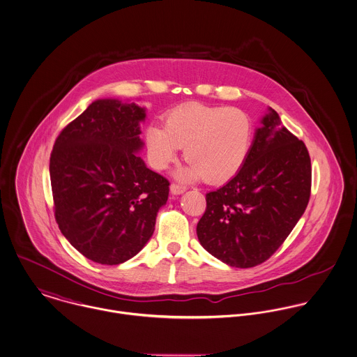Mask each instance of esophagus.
<instances>
[{"label":"esophagus","mask_w":357,"mask_h":357,"mask_svg":"<svg viewBox=\"0 0 357 357\" xmlns=\"http://www.w3.org/2000/svg\"><path fill=\"white\" fill-rule=\"evenodd\" d=\"M171 193L172 195H182V193H185L186 192V186H183V185H179V183H172L171 185Z\"/></svg>","instance_id":"34e87169"}]
</instances>
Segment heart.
<instances>
[{"instance_id": "obj_1", "label": "heart", "mask_w": 357, "mask_h": 357, "mask_svg": "<svg viewBox=\"0 0 357 357\" xmlns=\"http://www.w3.org/2000/svg\"><path fill=\"white\" fill-rule=\"evenodd\" d=\"M250 137V120L241 109L190 102L171 109L164 127L151 124L145 144L156 169H165L185 146L189 164L178 175L188 181L204 176L209 183H219L237 174Z\"/></svg>"}]
</instances>
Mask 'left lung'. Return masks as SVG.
<instances>
[{"label": "left lung", "mask_w": 357, "mask_h": 357, "mask_svg": "<svg viewBox=\"0 0 357 357\" xmlns=\"http://www.w3.org/2000/svg\"><path fill=\"white\" fill-rule=\"evenodd\" d=\"M237 175L206 195L197 225L202 248L223 263L250 268L268 260L303 216L312 168L308 149L270 108Z\"/></svg>", "instance_id": "obj_1"}]
</instances>
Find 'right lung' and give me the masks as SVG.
Wrapping results in <instances>:
<instances>
[{"label":"right lung","instance_id":"add662e5","mask_svg":"<svg viewBox=\"0 0 357 357\" xmlns=\"http://www.w3.org/2000/svg\"><path fill=\"white\" fill-rule=\"evenodd\" d=\"M145 109L97 100L68 123L50 153L54 218L89 260L116 266L152 237L169 182L135 155Z\"/></svg>","mask_w":357,"mask_h":357}]
</instances>
